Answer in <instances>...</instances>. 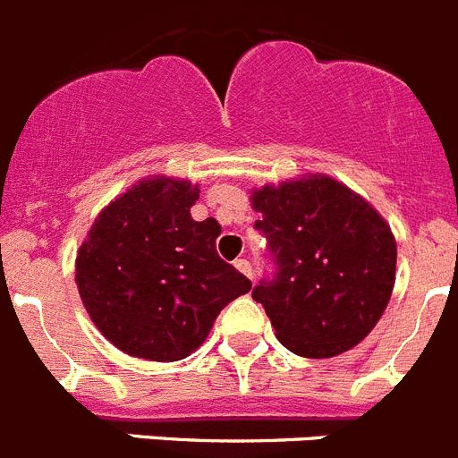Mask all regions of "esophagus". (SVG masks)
I'll return each mask as SVG.
<instances>
[{"mask_svg":"<svg viewBox=\"0 0 458 458\" xmlns=\"http://www.w3.org/2000/svg\"><path fill=\"white\" fill-rule=\"evenodd\" d=\"M234 267L240 269V272L244 274V276L253 278V267H251V262L246 260V258H237V260H234Z\"/></svg>","mask_w":458,"mask_h":458,"instance_id":"esophagus-1","label":"esophagus"}]
</instances>
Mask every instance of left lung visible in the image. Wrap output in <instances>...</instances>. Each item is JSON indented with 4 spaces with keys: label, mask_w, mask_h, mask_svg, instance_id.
<instances>
[{
    "label": "left lung",
    "mask_w": 458,
    "mask_h": 458,
    "mask_svg": "<svg viewBox=\"0 0 458 458\" xmlns=\"http://www.w3.org/2000/svg\"><path fill=\"white\" fill-rule=\"evenodd\" d=\"M253 228L267 240L272 272L253 288L295 355H341L360 344L392 297L396 242L364 198L332 177L262 186Z\"/></svg>",
    "instance_id": "left-lung-1"
}]
</instances>
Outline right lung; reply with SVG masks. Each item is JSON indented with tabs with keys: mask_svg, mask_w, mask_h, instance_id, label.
<instances>
[{
	"mask_svg": "<svg viewBox=\"0 0 458 458\" xmlns=\"http://www.w3.org/2000/svg\"><path fill=\"white\" fill-rule=\"evenodd\" d=\"M191 182L157 177L110 202L75 260L82 304L119 350L177 361L207 339L251 281L216 253V218L193 221Z\"/></svg>",
	"mask_w": 458,
	"mask_h": 458,
	"instance_id": "1",
	"label": "right lung"
}]
</instances>
